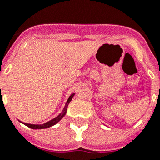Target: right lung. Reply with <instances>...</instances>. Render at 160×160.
Wrapping results in <instances>:
<instances>
[{"mask_svg":"<svg viewBox=\"0 0 160 160\" xmlns=\"http://www.w3.org/2000/svg\"><path fill=\"white\" fill-rule=\"evenodd\" d=\"M73 95H74V93H73V94H71V95L69 97V98H68L67 102H66V106H65L64 109H63V111H62V113H61L59 115H58L56 118H53L52 120H50V121H49V122H46V123H43V124H29V123H25V122H22L23 124H25V126H27L28 128H31V129H45V128H50V127H52V126L55 125L56 123H58V122L60 121L62 118H63V117L65 116V114H66V111H67V107H68V104L70 102V101L72 100V98L73 97Z\"/></svg>","mask_w":160,"mask_h":160,"instance_id":"1","label":"right lung"}]
</instances>
